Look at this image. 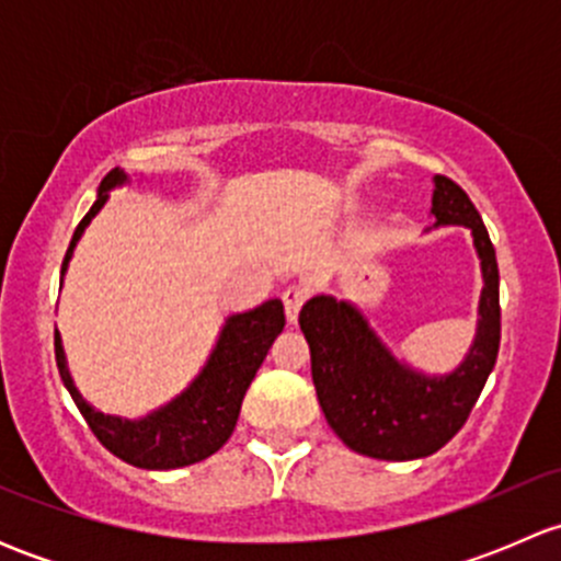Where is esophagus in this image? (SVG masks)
<instances>
[{"label": "esophagus", "instance_id": "1", "mask_svg": "<svg viewBox=\"0 0 561 561\" xmlns=\"http://www.w3.org/2000/svg\"><path fill=\"white\" fill-rule=\"evenodd\" d=\"M282 301H285L287 320L296 322L298 320V312H301V307H304V301H307V287L290 285L285 293H282Z\"/></svg>", "mask_w": 561, "mask_h": 561}]
</instances>
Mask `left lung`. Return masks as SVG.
I'll list each match as a JSON object with an SVG mask.
<instances>
[{
	"instance_id": "obj_1",
	"label": "left lung",
	"mask_w": 561,
	"mask_h": 561,
	"mask_svg": "<svg viewBox=\"0 0 561 561\" xmlns=\"http://www.w3.org/2000/svg\"><path fill=\"white\" fill-rule=\"evenodd\" d=\"M434 228H467L480 260L478 322L461 364L428 375L393 353L347 298L314 296L298 322L312 353V380L328 426L350 450L382 461L437 454L467 423L500 353V268L478 208L461 186L434 175Z\"/></svg>"
}]
</instances>
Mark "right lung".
Listing matches in <instances>:
<instances>
[{
	"mask_svg": "<svg viewBox=\"0 0 561 561\" xmlns=\"http://www.w3.org/2000/svg\"><path fill=\"white\" fill-rule=\"evenodd\" d=\"M135 179L144 181V173H135ZM127 184H133V175L116 168L98 186V201L72 233L70 249H67L65 263H61V282L70 268L78 241L87 233L92 219L103 211L111 192ZM282 328H285V307H282L279 298H268L265 304L247 309V312L228 314L206 364L192 377L190 386L175 393L171 401L140 417L111 415V412L98 410L83 399L81 390L76 388V380H72L70 366H67L59 331L54 336L56 366H59L61 382L70 390L72 401L87 417L94 437L113 456L140 469H179L203 461L228 443L236 421H239L241 401H244L249 382L254 380Z\"/></svg>",
	"mask_w": 561,
	"mask_h": 561,
	"instance_id": "obj_1",
	"label": "right lung"
}]
</instances>
